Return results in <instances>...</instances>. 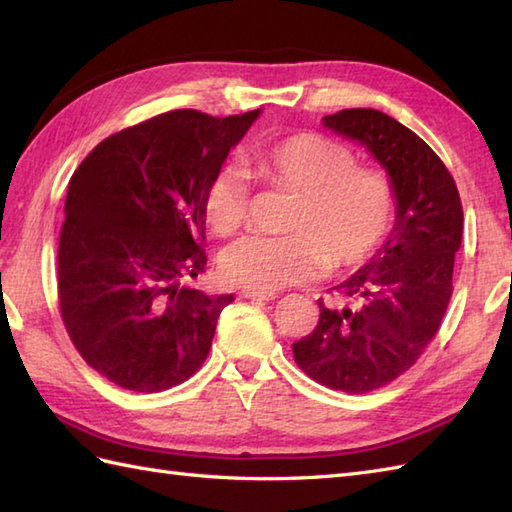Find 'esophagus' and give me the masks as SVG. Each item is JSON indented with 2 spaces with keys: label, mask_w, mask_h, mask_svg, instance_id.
<instances>
[{
  "label": "esophagus",
  "mask_w": 512,
  "mask_h": 512,
  "mask_svg": "<svg viewBox=\"0 0 512 512\" xmlns=\"http://www.w3.org/2000/svg\"><path fill=\"white\" fill-rule=\"evenodd\" d=\"M239 297L248 299V301H273L277 295L275 292H255V290H242Z\"/></svg>",
  "instance_id": "34e87169"
}]
</instances>
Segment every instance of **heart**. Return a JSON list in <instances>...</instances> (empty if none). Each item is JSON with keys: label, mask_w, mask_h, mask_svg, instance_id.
Listing matches in <instances>:
<instances>
[{"label": "heart", "mask_w": 512, "mask_h": 512, "mask_svg": "<svg viewBox=\"0 0 512 512\" xmlns=\"http://www.w3.org/2000/svg\"><path fill=\"white\" fill-rule=\"evenodd\" d=\"M248 173L270 191L290 193L286 237L250 235L220 259L237 288L277 292L306 284L325 268H356L376 255L396 224V187L383 169L356 165L354 151L323 134L297 132L248 151ZM248 213V184L220 169L202 195V215L217 237L233 235Z\"/></svg>", "instance_id": "obj_1"}]
</instances>
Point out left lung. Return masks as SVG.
<instances>
[{"instance_id":"obj_1","label":"left lung","mask_w":512,"mask_h":512,"mask_svg":"<svg viewBox=\"0 0 512 512\" xmlns=\"http://www.w3.org/2000/svg\"><path fill=\"white\" fill-rule=\"evenodd\" d=\"M323 125L369 149L396 187V224L372 262L334 286L343 306L292 343L319 385L367 394L405 374L440 330L453 292L464 213L455 180L424 140L378 110L323 116Z\"/></svg>"}]
</instances>
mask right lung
I'll return each mask as SVG.
<instances>
[{
  "label": "right lung",
  "mask_w": 512,
  "mask_h": 512,
  "mask_svg": "<svg viewBox=\"0 0 512 512\" xmlns=\"http://www.w3.org/2000/svg\"><path fill=\"white\" fill-rule=\"evenodd\" d=\"M262 110H173L96 145L74 171L59 237V310L83 361L154 394L191 378L233 295L209 297L206 184Z\"/></svg>",
  "instance_id": "1"
}]
</instances>
